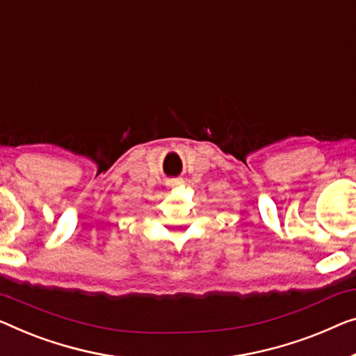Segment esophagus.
<instances>
[{
	"mask_svg": "<svg viewBox=\"0 0 356 356\" xmlns=\"http://www.w3.org/2000/svg\"><path fill=\"white\" fill-rule=\"evenodd\" d=\"M182 184V179H174V180H169L168 185L169 187H177V185Z\"/></svg>",
	"mask_w": 356,
	"mask_h": 356,
	"instance_id": "1",
	"label": "esophagus"
}]
</instances>
